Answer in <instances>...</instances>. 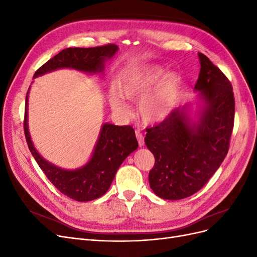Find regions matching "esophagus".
Segmentation results:
<instances>
[{
    "label": "esophagus",
    "mask_w": 257,
    "mask_h": 257,
    "mask_svg": "<svg viewBox=\"0 0 257 257\" xmlns=\"http://www.w3.org/2000/svg\"><path fill=\"white\" fill-rule=\"evenodd\" d=\"M136 138H137V141H138L139 147H144V145H145L144 136H143V134L139 131H136Z\"/></svg>",
    "instance_id": "1"
}]
</instances>
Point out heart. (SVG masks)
<instances>
[{
	"mask_svg": "<svg viewBox=\"0 0 257 257\" xmlns=\"http://www.w3.org/2000/svg\"><path fill=\"white\" fill-rule=\"evenodd\" d=\"M115 88L126 99L144 95L138 105V112L144 122L152 124L165 120L173 111L182 89V78L176 72L167 73V69L161 65L146 64L123 71ZM119 96L116 93L110 94L109 105L116 114L127 115L128 106Z\"/></svg>",
	"mask_w": 257,
	"mask_h": 257,
	"instance_id": "1",
	"label": "heart"
}]
</instances>
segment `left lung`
<instances>
[{
    "label": "left lung",
    "instance_id": "1",
    "mask_svg": "<svg viewBox=\"0 0 257 257\" xmlns=\"http://www.w3.org/2000/svg\"><path fill=\"white\" fill-rule=\"evenodd\" d=\"M198 58L195 97L148 128L145 137L155 159L150 188L163 199H182L199 191L228 152L235 114L231 84L205 54L198 52Z\"/></svg>",
    "mask_w": 257,
    "mask_h": 257
}]
</instances>
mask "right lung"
Returning a JSON list of instances; mask_svg holds the SVG:
<instances>
[{
  "label": "right lung",
  "instance_id": "obj_1",
  "mask_svg": "<svg viewBox=\"0 0 257 257\" xmlns=\"http://www.w3.org/2000/svg\"><path fill=\"white\" fill-rule=\"evenodd\" d=\"M119 47L106 45L94 48H67L38 68L34 78L62 68L75 69L89 75H102L105 64L114 57ZM29 91L26 100L25 134L29 149L51 183L64 195L78 201L96 199L109 190L116 170L138 148L135 132L130 125L103 123L91 158L81 167L66 169L44 159L35 148L29 131Z\"/></svg>",
  "mask_w": 257,
  "mask_h": 257
}]
</instances>
